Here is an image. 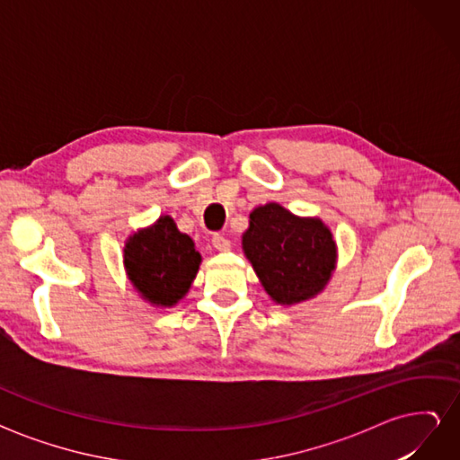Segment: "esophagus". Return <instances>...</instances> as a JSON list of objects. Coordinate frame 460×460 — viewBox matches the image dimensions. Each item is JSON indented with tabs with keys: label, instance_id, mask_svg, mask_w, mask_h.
Wrapping results in <instances>:
<instances>
[{
	"label": "esophagus",
	"instance_id": "obj_1",
	"mask_svg": "<svg viewBox=\"0 0 460 460\" xmlns=\"http://www.w3.org/2000/svg\"><path fill=\"white\" fill-rule=\"evenodd\" d=\"M213 247L218 249V252H228V249H230V242H228L222 234H215V235H213Z\"/></svg>",
	"mask_w": 460,
	"mask_h": 460
}]
</instances>
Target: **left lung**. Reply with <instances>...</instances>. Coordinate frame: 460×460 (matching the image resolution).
<instances>
[{"label":"left lung","mask_w":460,"mask_h":460,"mask_svg":"<svg viewBox=\"0 0 460 460\" xmlns=\"http://www.w3.org/2000/svg\"><path fill=\"white\" fill-rule=\"evenodd\" d=\"M242 247L278 305H296L320 294L338 259L336 242L323 220L296 217L278 203L253 208Z\"/></svg>","instance_id":"obj_1"}]
</instances>
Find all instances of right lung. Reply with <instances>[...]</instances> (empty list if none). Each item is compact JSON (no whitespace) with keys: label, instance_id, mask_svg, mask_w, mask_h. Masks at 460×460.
<instances>
[{"label":"right lung","instance_id":"obj_1","mask_svg":"<svg viewBox=\"0 0 460 460\" xmlns=\"http://www.w3.org/2000/svg\"><path fill=\"white\" fill-rule=\"evenodd\" d=\"M199 264L193 240L176 228L169 215L134 232L124 245V267L132 286L157 307H172L188 294Z\"/></svg>","mask_w":460,"mask_h":460}]
</instances>
